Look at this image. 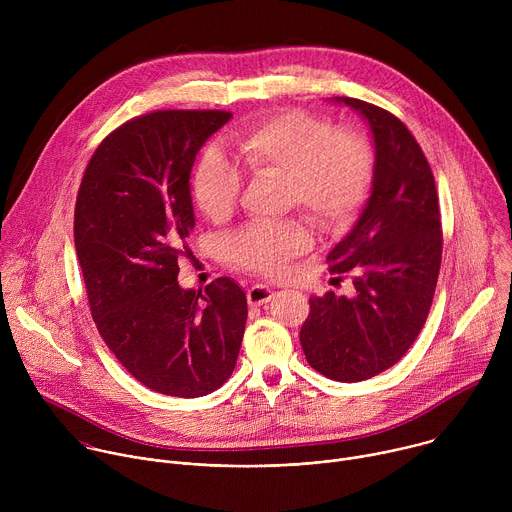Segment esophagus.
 I'll use <instances>...</instances> for the list:
<instances>
[{
  "instance_id": "obj_1",
  "label": "esophagus",
  "mask_w": 512,
  "mask_h": 512,
  "mask_svg": "<svg viewBox=\"0 0 512 512\" xmlns=\"http://www.w3.org/2000/svg\"><path fill=\"white\" fill-rule=\"evenodd\" d=\"M271 298H273V289L267 285H253L247 291V300L251 306H263V304L271 302Z\"/></svg>"
}]
</instances>
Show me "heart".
Here are the masks:
<instances>
[{
	"mask_svg": "<svg viewBox=\"0 0 512 512\" xmlns=\"http://www.w3.org/2000/svg\"><path fill=\"white\" fill-rule=\"evenodd\" d=\"M247 170L255 176L287 178L289 204L302 208L320 227L346 223L367 196L373 158L358 133L336 131L326 119L289 111L235 137ZM241 174L218 148H208L194 174L198 206L214 221L225 218L237 204ZM312 243L298 221L259 223L237 233L229 247L237 263L277 275L287 261Z\"/></svg>",
	"mask_w": 512,
	"mask_h": 512,
	"instance_id": "b5f03b06",
	"label": "heart"
}]
</instances>
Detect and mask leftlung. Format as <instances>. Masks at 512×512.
Wrapping results in <instances>:
<instances>
[{
	"mask_svg": "<svg viewBox=\"0 0 512 512\" xmlns=\"http://www.w3.org/2000/svg\"><path fill=\"white\" fill-rule=\"evenodd\" d=\"M369 123L371 196L328 253L332 273H352L356 294L310 298L300 342L310 367L340 383L371 379L403 358L421 332L442 263L440 202L411 131L367 101L334 97Z\"/></svg>",
	"mask_w": 512,
	"mask_h": 512,
	"instance_id": "left-lung-1",
	"label": "left lung"
}]
</instances>
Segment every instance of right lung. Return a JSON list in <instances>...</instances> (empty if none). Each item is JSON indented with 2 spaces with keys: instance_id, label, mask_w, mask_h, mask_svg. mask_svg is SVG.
I'll use <instances>...</instances> for the list:
<instances>
[{
  "instance_id": "obj_1",
  "label": "right lung",
  "mask_w": 512,
  "mask_h": 512,
  "mask_svg": "<svg viewBox=\"0 0 512 512\" xmlns=\"http://www.w3.org/2000/svg\"><path fill=\"white\" fill-rule=\"evenodd\" d=\"M227 111H156L109 133L75 208V249L109 350L141 385L172 397L221 387L241 350L247 296L231 277L202 291L178 283L196 218L190 172Z\"/></svg>"
}]
</instances>
